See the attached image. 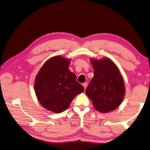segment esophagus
<instances>
[{"mask_svg":"<svg viewBox=\"0 0 150 150\" xmlns=\"http://www.w3.org/2000/svg\"><path fill=\"white\" fill-rule=\"evenodd\" d=\"M83 87H84V89L85 90L86 88V86H87V83H83Z\"/></svg>","mask_w":150,"mask_h":150,"instance_id":"34e87169","label":"esophagus"}]
</instances>
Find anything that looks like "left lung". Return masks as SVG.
<instances>
[{
	"instance_id": "left-lung-1",
	"label": "left lung",
	"mask_w": 150,
	"mask_h": 150,
	"mask_svg": "<svg viewBox=\"0 0 150 150\" xmlns=\"http://www.w3.org/2000/svg\"><path fill=\"white\" fill-rule=\"evenodd\" d=\"M94 77L86 89V94L94 108L102 113L115 110L121 104L125 93L122 75L110 58L91 60Z\"/></svg>"
}]
</instances>
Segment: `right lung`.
<instances>
[{
  "label": "right lung",
  "instance_id": "obj_1",
  "mask_svg": "<svg viewBox=\"0 0 150 150\" xmlns=\"http://www.w3.org/2000/svg\"><path fill=\"white\" fill-rule=\"evenodd\" d=\"M70 59L52 57L40 68L35 80V92L43 107L54 113L64 111L84 87L77 82L76 75L69 69Z\"/></svg>",
  "mask_w": 150,
  "mask_h": 150
}]
</instances>
